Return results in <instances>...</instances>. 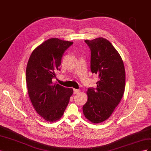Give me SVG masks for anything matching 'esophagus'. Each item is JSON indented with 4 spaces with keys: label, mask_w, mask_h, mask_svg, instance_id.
Wrapping results in <instances>:
<instances>
[{
    "label": "esophagus",
    "mask_w": 151,
    "mask_h": 151,
    "mask_svg": "<svg viewBox=\"0 0 151 151\" xmlns=\"http://www.w3.org/2000/svg\"><path fill=\"white\" fill-rule=\"evenodd\" d=\"M80 92V90L79 89H74V94H78Z\"/></svg>",
    "instance_id": "esophagus-1"
}]
</instances>
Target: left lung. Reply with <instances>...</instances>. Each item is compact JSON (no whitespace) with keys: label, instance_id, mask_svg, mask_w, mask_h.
Instances as JSON below:
<instances>
[{"label":"left lung","instance_id":"left-lung-1","mask_svg":"<svg viewBox=\"0 0 151 151\" xmlns=\"http://www.w3.org/2000/svg\"><path fill=\"white\" fill-rule=\"evenodd\" d=\"M91 50V70L99 80L97 87L87 91L88 101L83 107L85 117L94 123L111 115L125 91V71L121 56L106 39L85 40Z\"/></svg>","mask_w":151,"mask_h":151}]
</instances>
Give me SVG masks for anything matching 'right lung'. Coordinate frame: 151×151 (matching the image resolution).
I'll return each mask as SVG.
<instances>
[{
    "instance_id": "1",
    "label": "right lung",
    "mask_w": 151,
    "mask_h": 151,
    "mask_svg": "<svg viewBox=\"0 0 151 151\" xmlns=\"http://www.w3.org/2000/svg\"><path fill=\"white\" fill-rule=\"evenodd\" d=\"M72 44L58 38L48 39L33 50L27 64L26 81L31 103L48 122L60 119L73 94L72 88L52 82L60 70L63 53Z\"/></svg>"
}]
</instances>
